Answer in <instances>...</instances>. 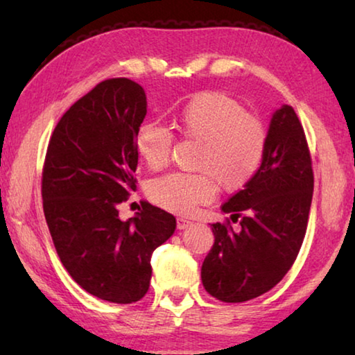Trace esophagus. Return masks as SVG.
<instances>
[{"label": "esophagus", "instance_id": "1", "mask_svg": "<svg viewBox=\"0 0 355 355\" xmlns=\"http://www.w3.org/2000/svg\"><path fill=\"white\" fill-rule=\"evenodd\" d=\"M189 225H192V220L184 219V218H178L177 219V228H178V230H184V228H188Z\"/></svg>", "mask_w": 355, "mask_h": 355}]
</instances>
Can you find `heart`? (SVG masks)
Here are the masks:
<instances>
[{"label": "heart", "mask_w": 355, "mask_h": 355, "mask_svg": "<svg viewBox=\"0 0 355 355\" xmlns=\"http://www.w3.org/2000/svg\"><path fill=\"white\" fill-rule=\"evenodd\" d=\"M182 135L200 144L199 173H171L150 184V197L169 211L188 214L214 197L216 182L235 191L255 175L266 147V130L241 103L220 92H203L183 107L177 119ZM139 158L152 171L169 161L172 135L158 123H144L135 139Z\"/></svg>", "instance_id": "b5f03b06"}]
</instances>
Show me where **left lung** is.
<instances>
[{"instance_id":"1","label":"left lung","mask_w":355,"mask_h":355,"mask_svg":"<svg viewBox=\"0 0 355 355\" xmlns=\"http://www.w3.org/2000/svg\"><path fill=\"white\" fill-rule=\"evenodd\" d=\"M311 196L304 128L284 105L272 112L257 173L220 207L240 227L209 224L214 244L202 264L205 290L222 302H245L277 285L302 245Z\"/></svg>"}]
</instances>
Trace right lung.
<instances>
[{"mask_svg":"<svg viewBox=\"0 0 355 355\" xmlns=\"http://www.w3.org/2000/svg\"><path fill=\"white\" fill-rule=\"evenodd\" d=\"M147 114L139 84L112 78L70 106L48 144L42 199L59 258L78 285L114 304L146 296L153 250L177 220L142 202L122 220L119 205L135 191V139Z\"/></svg>","mask_w":355,"mask_h":355,"instance_id":"right-lung-1","label":"right lung"}]
</instances>
